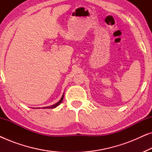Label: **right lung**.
I'll return each mask as SVG.
<instances>
[{"label": "right lung", "mask_w": 152, "mask_h": 152, "mask_svg": "<svg viewBox=\"0 0 152 152\" xmlns=\"http://www.w3.org/2000/svg\"><path fill=\"white\" fill-rule=\"evenodd\" d=\"M63 99H64V94H63V95H62V97H61V99H60V100H59V102H57L56 104H53V105L50 106V107H43V109H54V108L57 107V106H59V105L60 104H61V103L62 102V101H63Z\"/></svg>", "instance_id": "obj_1"}]
</instances>
